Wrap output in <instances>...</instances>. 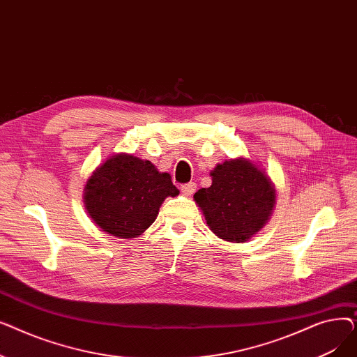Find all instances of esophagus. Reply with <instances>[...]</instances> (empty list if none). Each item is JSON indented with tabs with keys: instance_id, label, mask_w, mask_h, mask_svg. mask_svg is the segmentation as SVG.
I'll use <instances>...</instances> for the list:
<instances>
[{
	"instance_id": "esophagus-1",
	"label": "esophagus",
	"mask_w": 357,
	"mask_h": 357,
	"mask_svg": "<svg viewBox=\"0 0 357 357\" xmlns=\"http://www.w3.org/2000/svg\"><path fill=\"white\" fill-rule=\"evenodd\" d=\"M195 190H197V183H195V182H188V183L181 185V191H182V194L186 195V197L192 195V194L195 192Z\"/></svg>"
}]
</instances>
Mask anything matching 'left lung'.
Instances as JSON below:
<instances>
[{
	"label": "left lung",
	"instance_id": "8db88e82",
	"mask_svg": "<svg viewBox=\"0 0 357 357\" xmlns=\"http://www.w3.org/2000/svg\"><path fill=\"white\" fill-rule=\"evenodd\" d=\"M213 185L195 192L213 233L226 241H246L269 220L275 205L271 179L248 159L226 160L211 172Z\"/></svg>",
	"mask_w": 357,
	"mask_h": 357
}]
</instances>
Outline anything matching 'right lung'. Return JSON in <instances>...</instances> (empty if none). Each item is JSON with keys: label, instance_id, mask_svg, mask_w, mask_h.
Masks as SVG:
<instances>
[{"label": "right lung", "instance_id": "obj_1", "mask_svg": "<svg viewBox=\"0 0 357 357\" xmlns=\"http://www.w3.org/2000/svg\"><path fill=\"white\" fill-rule=\"evenodd\" d=\"M179 191L169 174L133 155L102 163L85 186V207L98 226L120 238H133L152 226L166 197Z\"/></svg>", "mask_w": 357, "mask_h": 357}]
</instances>
